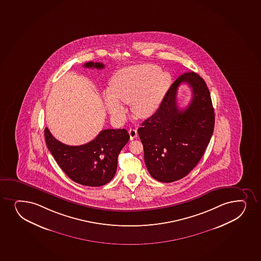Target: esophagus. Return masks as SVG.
I'll use <instances>...</instances> for the list:
<instances>
[{"instance_id":"esophagus-1","label":"esophagus","mask_w":261,"mask_h":261,"mask_svg":"<svg viewBox=\"0 0 261 261\" xmlns=\"http://www.w3.org/2000/svg\"><path fill=\"white\" fill-rule=\"evenodd\" d=\"M129 134L130 140H133L134 138H136L137 137H138V130H137L136 129H129Z\"/></svg>"}]
</instances>
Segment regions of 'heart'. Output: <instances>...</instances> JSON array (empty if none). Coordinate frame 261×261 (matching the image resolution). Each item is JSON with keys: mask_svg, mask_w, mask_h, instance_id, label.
Returning <instances> with one entry per match:
<instances>
[{"mask_svg": "<svg viewBox=\"0 0 261 261\" xmlns=\"http://www.w3.org/2000/svg\"><path fill=\"white\" fill-rule=\"evenodd\" d=\"M171 84V75L160 71L154 64L127 67L116 73L111 79L110 93L105 95L109 113L123 119L125 110L121 102L129 105L136 117L148 118L158 110Z\"/></svg>", "mask_w": 261, "mask_h": 261, "instance_id": "heart-1", "label": "heart"}]
</instances>
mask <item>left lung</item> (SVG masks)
<instances>
[{
    "mask_svg": "<svg viewBox=\"0 0 261 261\" xmlns=\"http://www.w3.org/2000/svg\"><path fill=\"white\" fill-rule=\"evenodd\" d=\"M181 83L188 84L193 92L192 101L183 110L176 103ZM214 123V109L204 79L193 71L184 73L171 84L156 113L138 128L150 176L171 183L188 175L210 143Z\"/></svg>",
    "mask_w": 261,
    "mask_h": 261,
    "instance_id": "obj_1",
    "label": "left lung"
}]
</instances>
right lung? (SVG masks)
I'll return each mask as SVG.
<instances>
[{"label": "right lung", "mask_w": 261, "mask_h": 261, "mask_svg": "<svg viewBox=\"0 0 261 261\" xmlns=\"http://www.w3.org/2000/svg\"><path fill=\"white\" fill-rule=\"evenodd\" d=\"M86 68L101 69V63L89 62ZM45 141L58 165L70 179L86 186H102L116 174L117 156L129 141L124 129H103L92 141L79 146H70L57 140L46 127Z\"/></svg>", "instance_id": "obj_1"}]
</instances>
